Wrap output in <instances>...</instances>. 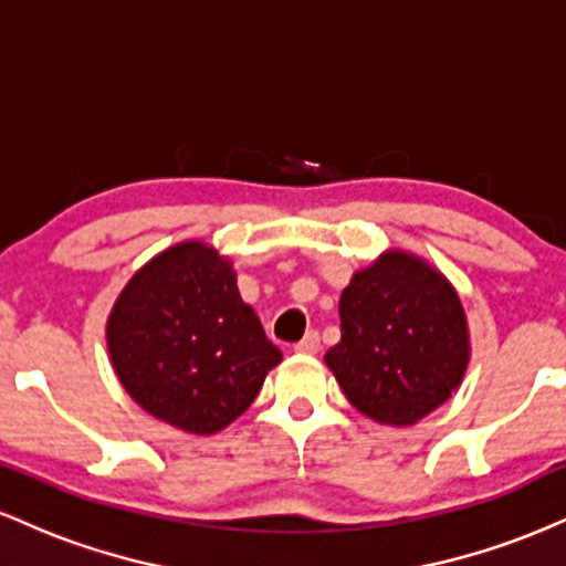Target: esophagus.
Segmentation results:
<instances>
[{"instance_id":"34e87169","label":"esophagus","mask_w":566,"mask_h":566,"mask_svg":"<svg viewBox=\"0 0 566 566\" xmlns=\"http://www.w3.org/2000/svg\"><path fill=\"white\" fill-rule=\"evenodd\" d=\"M319 348H322V340H319V333H316V329L305 333L303 340L295 343L297 354H316V350H319Z\"/></svg>"}]
</instances>
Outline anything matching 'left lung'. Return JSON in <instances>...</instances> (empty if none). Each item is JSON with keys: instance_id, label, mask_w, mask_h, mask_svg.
<instances>
[{"instance_id": "1", "label": "left lung", "mask_w": 566, "mask_h": 566, "mask_svg": "<svg viewBox=\"0 0 566 566\" xmlns=\"http://www.w3.org/2000/svg\"><path fill=\"white\" fill-rule=\"evenodd\" d=\"M367 418L412 426L450 399L469 365L458 292L431 265L386 252L340 295V343L324 356Z\"/></svg>"}]
</instances>
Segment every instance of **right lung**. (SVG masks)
<instances>
[{
  "label": "right lung",
  "mask_w": 566,
  "mask_h": 566,
  "mask_svg": "<svg viewBox=\"0 0 566 566\" xmlns=\"http://www.w3.org/2000/svg\"><path fill=\"white\" fill-rule=\"evenodd\" d=\"M108 354L138 405L188 433L237 420L282 361L242 303L231 263L201 242L170 247L129 279L108 319Z\"/></svg>",
  "instance_id": "1"
}]
</instances>
